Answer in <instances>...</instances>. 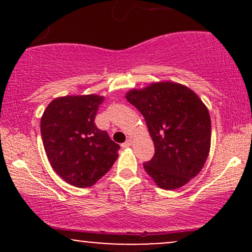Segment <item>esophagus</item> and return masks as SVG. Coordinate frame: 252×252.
Wrapping results in <instances>:
<instances>
[{"label": "esophagus", "instance_id": "obj_1", "mask_svg": "<svg viewBox=\"0 0 252 252\" xmlns=\"http://www.w3.org/2000/svg\"><path fill=\"white\" fill-rule=\"evenodd\" d=\"M131 144H132L131 140H126V142L122 143V148H129V147H131Z\"/></svg>", "mask_w": 252, "mask_h": 252}]
</instances>
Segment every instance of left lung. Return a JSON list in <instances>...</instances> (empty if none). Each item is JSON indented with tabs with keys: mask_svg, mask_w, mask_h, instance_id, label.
Masks as SVG:
<instances>
[{
	"mask_svg": "<svg viewBox=\"0 0 252 252\" xmlns=\"http://www.w3.org/2000/svg\"><path fill=\"white\" fill-rule=\"evenodd\" d=\"M126 100L146 120L155 154L143 164L160 189H176L199 174L211 147L209 110L195 92L173 82L131 90Z\"/></svg>",
	"mask_w": 252,
	"mask_h": 252,
	"instance_id": "obj_1",
	"label": "left lung"
}]
</instances>
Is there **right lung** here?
<instances>
[{
	"label": "right lung",
	"instance_id": "1",
	"mask_svg": "<svg viewBox=\"0 0 252 252\" xmlns=\"http://www.w3.org/2000/svg\"><path fill=\"white\" fill-rule=\"evenodd\" d=\"M103 100L98 94L59 97L41 117L43 148L52 168L79 189L96 184L118 158L120 146L94 124Z\"/></svg>",
	"mask_w": 252,
	"mask_h": 252
}]
</instances>
